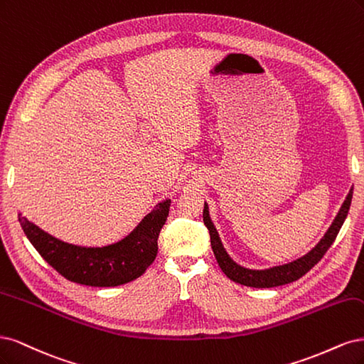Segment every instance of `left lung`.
<instances>
[{"mask_svg":"<svg viewBox=\"0 0 364 364\" xmlns=\"http://www.w3.org/2000/svg\"><path fill=\"white\" fill-rule=\"evenodd\" d=\"M353 191L354 189L349 191L345 203L342 204V207H340L334 222L325 232V236L309 254L301 257V259H298L295 262L263 269V271H254V269L243 267L231 259V257L227 254L224 245H222V242L219 239V234L213 225L212 219H210L208 205L204 204V212H203L204 224L208 228L210 242H212V250L215 252V257L218 260V264L222 269V272H224L230 279H232L234 283H239V284L248 286V287H257V289L277 287V286L289 284V283H291V281L299 279L302 275H306L314 264H318L321 262V259L325 255L328 248H330L333 242L336 240L337 234H338L340 228H342L343 222L348 216L350 201H353Z\"/></svg>","mask_w":364,"mask_h":364,"instance_id":"8db88e82","label":"left lung"}]
</instances>
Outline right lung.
Instances as JSON below:
<instances>
[{"label":"right lung","mask_w":364,"mask_h":364,"mask_svg":"<svg viewBox=\"0 0 364 364\" xmlns=\"http://www.w3.org/2000/svg\"><path fill=\"white\" fill-rule=\"evenodd\" d=\"M169 205L171 199L159 203L127 237L101 248L58 240L21 215L19 222L43 260L66 279L92 287H114L139 278L156 260L157 239Z\"/></svg>","instance_id":"obj_1"}]
</instances>
